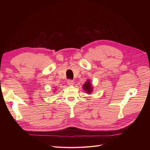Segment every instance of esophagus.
Here are the masks:
<instances>
[{
	"label": "esophagus",
	"instance_id": "34e87169",
	"mask_svg": "<svg viewBox=\"0 0 150 150\" xmlns=\"http://www.w3.org/2000/svg\"><path fill=\"white\" fill-rule=\"evenodd\" d=\"M67 84L68 85H73V84H74V81H72V80H71V79H69L67 81Z\"/></svg>",
	"mask_w": 150,
	"mask_h": 150
}]
</instances>
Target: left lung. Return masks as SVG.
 I'll return each mask as SVG.
<instances>
[{"label":"left lung","mask_w":150,"mask_h":150,"mask_svg":"<svg viewBox=\"0 0 150 150\" xmlns=\"http://www.w3.org/2000/svg\"><path fill=\"white\" fill-rule=\"evenodd\" d=\"M83 88L85 91L88 94H90L92 93L93 87H92V85H91V82L89 79L88 81H86V83L83 85Z\"/></svg>","instance_id":"left-lung-1"}]
</instances>
